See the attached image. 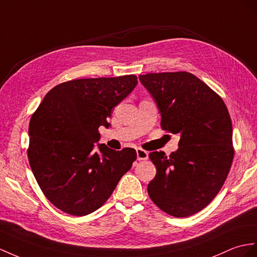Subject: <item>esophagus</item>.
<instances>
[{
	"mask_svg": "<svg viewBox=\"0 0 257 257\" xmlns=\"http://www.w3.org/2000/svg\"><path fill=\"white\" fill-rule=\"evenodd\" d=\"M136 154H137V160H146L148 158V153L142 148H137Z\"/></svg>",
	"mask_w": 257,
	"mask_h": 257,
	"instance_id": "esophagus-1",
	"label": "esophagus"
}]
</instances>
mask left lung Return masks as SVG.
I'll list each match as a JSON object with an SVG mask.
<instances>
[{"instance_id": "1", "label": "left lung", "mask_w": 257, "mask_h": 257, "mask_svg": "<svg viewBox=\"0 0 257 257\" xmlns=\"http://www.w3.org/2000/svg\"><path fill=\"white\" fill-rule=\"evenodd\" d=\"M161 113V128L179 134L170 156L153 152L157 169L147 186L150 199L173 217L205 208L220 191L234 157L232 123L222 98L189 72L140 75Z\"/></svg>"}]
</instances>
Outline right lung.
Returning a JSON list of instances; mask_svg holds the SVG:
<instances>
[{
	"label": "right lung",
	"mask_w": 257,
	"mask_h": 257,
	"mask_svg": "<svg viewBox=\"0 0 257 257\" xmlns=\"http://www.w3.org/2000/svg\"><path fill=\"white\" fill-rule=\"evenodd\" d=\"M137 84L135 75L72 79L43 98L29 122L28 160L45 196L73 216L91 214L108 201L136 160L134 148L98 142L112 108Z\"/></svg>",
	"instance_id": "1"
}]
</instances>
